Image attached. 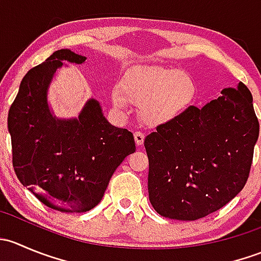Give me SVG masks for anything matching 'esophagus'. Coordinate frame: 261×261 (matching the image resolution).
<instances>
[{
  "instance_id": "obj_1",
  "label": "esophagus",
  "mask_w": 261,
  "mask_h": 261,
  "mask_svg": "<svg viewBox=\"0 0 261 261\" xmlns=\"http://www.w3.org/2000/svg\"><path fill=\"white\" fill-rule=\"evenodd\" d=\"M134 139H135L136 145L141 146L144 144V139H145V136H144V134L140 133V131H136V133L134 134Z\"/></svg>"
}]
</instances>
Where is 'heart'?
I'll return each instance as SVG.
<instances>
[{"label": "heart", "mask_w": 261, "mask_h": 261, "mask_svg": "<svg viewBox=\"0 0 261 261\" xmlns=\"http://www.w3.org/2000/svg\"><path fill=\"white\" fill-rule=\"evenodd\" d=\"M197 86L189 73L167 67H138L128 70L122 86L115 87L111 101L118 110L127 102L140 107V116L150 126H164L179 120L193 105Z\"/></svg>", "instance_id": "1"}]
</instances>
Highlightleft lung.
I'll return each instance as SVG.
<instances>
[{"label": "left lung", "mask_w": 261, "mask_h": 261, "mask_svg": "<svg viewBox=\"0 0 261 261\" xmlns=\"http://www.w3.org/2000/svg\"><path fill=\"white\" fill-rule=\"evenodd\" d=\"M146 136L147 189L163 217L194 221L222 208L249 177L259 122L244 83Z\"/></svg>", "instance_id": "obj_1"}]
</instances>
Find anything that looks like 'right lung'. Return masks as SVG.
Masks as SVG:
<instances>
[{
  "label": "right lung",
  "instance_id": "1",
  "mask_svg": "<svg viewBox=\"0 0 261 261\" xmlns=\"http://www.w3.org/2000/svg\"><path fill=\"white\" fill-rule=\"evenodd\" d=\"M86 59L60 49L29 70L7 118L18 180L60 212L94 208L118 165L135 151L133 134L111 125L96 98L87 99L80 115L69 118L58 117L49 105L57 70Z\"/></svg>",
  "mask_w": 261,
  "mask_h": 261
}]
</instances>
